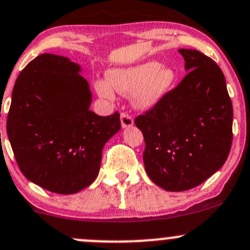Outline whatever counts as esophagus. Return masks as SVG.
<instances>
[{"label":"esophagus","mask_w":250,"mask_h":250,"mask_svg":"<svg viewBox=\"0 0 250 250\" xmlns=\"http://www.w3.org/2000/svg\"><path fill=\"white\" fill-rule=\"evenodd\" d=\"M121 125L123 128H129L134 125V121L130 115H128L127 112H122L121 114Z\"/></svg>","instance_id":"esophagus-1"}]
</instances>
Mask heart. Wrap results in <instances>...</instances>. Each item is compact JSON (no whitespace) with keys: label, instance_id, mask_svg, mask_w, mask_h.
Returning a JSON list of instances; mask_svg holds the SVG:
<instances>
[{"label":"heart","instance_id":"obj_1","mask_svg":"<svg viewBox=\"0 0 250 250\" xmlns=\"http://www.w3.org/2000/svg\"><path fill=\"white\" fill-rule=\"evenodd\" d=\"M107 81H97L96 88L101 96L112 98V88L122 94L134 93V104L139 109H149L158 104L175 81V72L162 67L156 61H148L130 67L110 70Z\"/></svg>","mask_w":250,"mask_h":250}]
</instances>
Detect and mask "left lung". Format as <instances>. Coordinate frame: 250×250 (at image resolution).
Wrapping results in <instances>:
<instances>
[{
  "label": "left lung",
  "mask_w": 250,
  "mask_h": 250,
  "mask_svg": "<svg viewBox=\"0 0 250 250\" xmlns=\"http://www.w3.org/2000/svg\"><path fill=\"white\" fill-rule=\"evenodd\" d=\"M178 51L187 75L135 118L145 139L147 175L167 191L205 182L223 167L232 144V103L222 69L198 50Z\"/></svg>",
  "instance_id": "obj_1"
}]
</instances>
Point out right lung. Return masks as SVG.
<instances>
[{
  "label": "right lung",
  "mask_w": 250,
  "mask_h": 250,
  "mask_svg": "<svg viewBox=\"0 0 250 250\" xmlns=\"http://www.w3.org/2000/svg\"><path fill=\"white\" fill-rule=\"evenodd\" d=\"M81 68L59 55L42 54L19 74L12 93L7 134L27 180L57 194H74L98 176L102 151L121 129L120 114L90 110V85Z\"/></svg>",
  "instance_id": "right-lung-1"
}]
</instances>
